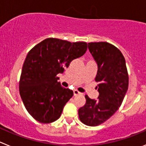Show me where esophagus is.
Returning <instances> with one entry per match:
<instances>
[{"label": "esophagus", "mask_w": 146, "mask_h": 146, "mask_svg": "<svg viewBox=\"0 0 146 146\" xmlns=\"http://www.w3.org/2000/svg\"><path fill=\"white\" fill-rule=\"evenodd\" d=\"M81 94V93L80 91H78L77 90H74V96H77V95H80Z\"/></svg>", "instance_id": "34e87169"}]
</instances>
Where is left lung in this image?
I'll return each instance as SVG.
<instances>
[{"label": "left lung", "instance_id": "8db88e82", "mask_svg": "<svg viewBox=\"0 0 146 146\" xmlns=\"http://www.w3.org/2000/svg\"><path fill=\"white\" fill-rule=\"evenodd\" d=\"M89 51L98 65L95 81L97 99L86 95V103L78 110L80 120L87 126H96L109 119L118 110L128 90L129 76L123 54L108 42H90Z\"/></svg>", "mask_w": 146, "mask_h": 146}]
</instances>
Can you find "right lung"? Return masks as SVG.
I'll return each instance as SVG.
<instances>
[{
    "instance_id": "obj_1",
    "label": "right lung",
    "mask_w": 146,
    "mask_h": 146,
    "mask_svg": "<svg viewBox=\"0 0 146 146\" xmlns=\"http://www.w3.org/2000/svg\"><path fill=\"white\" fill-rule=\"evenodd\" d=\"M84 42H70L48 38L28 52L19 82L23 102L29 114L40 123H50L60 118L65 104L74 95L58 82V74L72 60L87 50Z\"/></svg>"
}]
</instances>
